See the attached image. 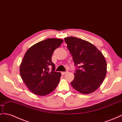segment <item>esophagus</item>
I'll use <instances>...</instances> for the list:
<instances>
[{
	"label": "esophagus",
	"instance_id": "34e87169",
	"mask_svg": "<svg viewBox=\"0 0 122 122\" xmlns=\"http://www.w3.org/2000/svg\"><path fill=\"white\" fill-rule=\"evenodd\" d=\"M67 73V71H62L61 74H62V75H64L65 74H66Z\"/></svg>",
	"mask_w": 122,
	"mask_h": 122
}]
</instances>
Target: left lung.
Here are the masks:
<instances>
[{
    "mask_svg": "<svg viewBox=\"0 0 122 122\" xmlns=\"http://www.w3.org/2000/svg\"><path fill=\"white\" fill-rule=\"evenodd\" d=\"M64 41L78 67L71 82V86L84 94L94 92L101 86L107 73L105 57L96 47L86 41L73 36L65 37Z\"/></svg>",
    "mask_w": 122,
    "mask_h": 122,
    "instance_id": "left-lung-1",
    "label": "left lung"
}]
</instances>
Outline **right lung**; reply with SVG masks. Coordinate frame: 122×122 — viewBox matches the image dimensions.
<instances>
[{
	"label": "right lung",
	"mask_w": 122,
	"mask_h": 122,
	"mask_svg": "<svg viewBox=\"0 0 122 122\" xmlns=\"http://www.w3.org/2000/svg\"><path fill=\"white\" fill-rule=\"evenodd\" d=\"M63 41L59 39H46L31 46L25 53L20 65V73L31 92L45 96L57 86L61 74L55 71V65L51 61V57L55 50Z\"/></svg>",
	"instance_id": "obj_1"
}]
</instances>
